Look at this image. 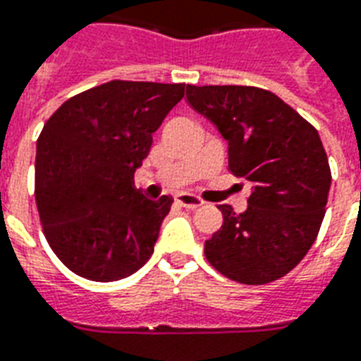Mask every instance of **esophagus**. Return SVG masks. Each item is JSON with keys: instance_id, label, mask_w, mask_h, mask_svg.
<instances>
[{"instance_id": "34e87169", "label": "esophagus", "mask_w": 361, "mask_h": 361, "mask_svg": "<svg viewBox=\"0 0 361 361\" xmlns=\"http://www.w3.org/2000/svg\"><path fill=\"white\" fill-rule=\"evenodd\" d=\"M175 201H177V204L184 207V209H199V207L203 204L201 199L195 197V195L192 194H178L177 197H175Z\"/></svg>"}]
</instances>
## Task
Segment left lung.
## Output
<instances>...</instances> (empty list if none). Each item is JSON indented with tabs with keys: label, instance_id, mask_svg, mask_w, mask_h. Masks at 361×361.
<instances>
[{
	"label": "left lung",
	"instance_id": "obj_1",
	"mask_svg": "<svg viewBox=\"0 0 361 361\" xmlns=\"http://www.w3.org/2000/svg\"><path fill=\"white\" fill-rule=\"evenodd\" d=\"M190 106L229 145V169L253 186L247 209L220 204L224 224L204 257L226 278L264 285L283 278L313 246L331 171L319 132L274 93L252 85H186Z\"/></svg>",
	"mask_w": 361,
	"mask_h": 361
}]
</instances>
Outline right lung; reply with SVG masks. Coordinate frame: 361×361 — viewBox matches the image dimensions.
<instances>
[{"mask_svg": "<svg viewBox=\"0 0 361 361\" xmlns=\"http://www.w3.org/2000/svg\"><path fill=\"white\" fill-rule=\"evenodd\" d=\"M184 83L111 80L59 106L37 140L35 199L50 247L68 270L117 281L154 252L173 197L140 194L145 160Z\"/></svg>", "mask_w": 361, "mask_h": 361, "instance_id": "add662e5", "label": "right lung"}]
</instances>
